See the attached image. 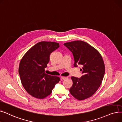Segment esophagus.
Returning <instances> with one entry per match:
<instances>
[{"label": "esophagus", "mask_w": 122, "mask_h": 122, "mask_svg": "<svg viewBox=\"0 0 122 122\" xmlns=\"http://www.w3.org/2000/svg\"><path fill=\"white\" fill-rule=\"evenodd\" d=\"M68 77H61V80H65V79H67Z\"/></svg>", "instance_id": "esophagus-1"}]
</instances>
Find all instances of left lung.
Returning a JSON list of instances; mask_svg holds the SVG:
<instances>
[{"mask_svg": "<svg viewBox=\"0 0 122 122\" xmlns=\"http://www.w3.org/2000/svg\"><path fill=\"white\" fill-rule=\"evenodd\" d=\"M73 53L74 67L83 66V75L78 78L71 77L73 85L70 93L78 100L91 97L101 84L105 72V67L100 52L87 42L76 40L64 44Z\"/></svg>", "mask_w": 122, "mask_h": 122, "instance_id": "8db88e82", "label": "left lung"}]
</instances>
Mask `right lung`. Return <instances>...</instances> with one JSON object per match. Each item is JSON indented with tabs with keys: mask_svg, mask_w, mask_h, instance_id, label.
<instances>
[{
	"mask_svg": "<svg viewBox=\"0 0 122 122\" xmlns=\"http://www.w3.org/2000/svg\"><path fill=\"white\" fill-rule=\"evenodd\" d=\"M59 47L55 42L41 41L29 49L21 59L19 74L25 90L32 97L44 99L52 93L60 78L45 73L52 52Z\"/></svg>",
	"mask_w": 122,
	"mask_h": 122,
	"instance_id": "add662e5",
	"label": "right lung"
}]
</instances>
